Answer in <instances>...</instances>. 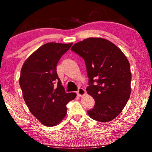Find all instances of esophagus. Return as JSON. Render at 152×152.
I'll return each instance as SVG.
<instances>
[{
	"mask_svg": "<svg viewBox=\"0 0 152 152\" xmlns=\"http://www.w3.org/2000/svg\"><path fill=\"white\" fill-rule=\"evenodd\" d=\"M85 94H86L85 90L82 88H79L78 90V91H77V95H78V96H82Z\"/></svg>",
	"mask_w": 152,
	"mask_h": 152,
	"instance_id": "esophagus-1",
	"label": "esophagus"
}]
</instances>
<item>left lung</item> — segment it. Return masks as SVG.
Returning <instances> with one entry per match:
<instances>
[{
    "label": "left lung",
    "instance_id": "obj_1",
    "mask_svg": "<svg viewBox=\"0 0 152 152\" xmlns=\"http://www.w3.org/2000/svg\"><path fill=\"white\" fill-rule=\"evenodd\" d=\"M85 61L89 78L87 93L95 104L88 110L92 119L109 122L122 111L131 94L132 73L127 58L112 42L90 37L71 48Z\"/></svg>",
    "mask_w": 152,
    "mask_h": 152
}]
</instances>
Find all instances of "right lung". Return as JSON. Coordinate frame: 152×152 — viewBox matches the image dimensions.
<instances>
[{
	"instance_id": "add662e5",
	"label": "right lung",
	"mask_w": 152,
	"mask_h": 152,
	"mask_svg": "<svg viewBox=\"0 0 152 152\" xmlns=\"http://www.w3.org/2000/svg\"><path fill=\"white\" fill-rule=\"evenodd\" d=\"M72 43H48L41 46L25 61L19 84L30 112L48 127L61 121L67 113L66 104L76 93H67L58 76L56 66Z\"/></svg>"
}]
</instances>
